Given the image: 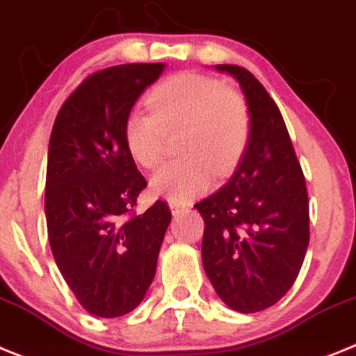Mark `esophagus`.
Returning a JSON list of instances; mask_svg holds the SVG:
<instances>
[{
    "instance_id": "esophagus-1",
    "label": "esophagus",
    "mask_w": 356,
    "mask_h": 356,
    "mask_svg": "<svg viewBox=\"0 0 356 356\" xmlns=\"http://www.w3.org/2000/svg\"><path fill=\"white\" fill-rule=\"evenodd\" d=\"M170 209H172V214H174V216H177V214H182L184 211H188V206H184V204H179V202L170 200Z\"/></svg>"
}]
</instances>
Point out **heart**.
Here are the masks:
<instances>
[{
    "label": "heart",
    "mask_w": 356,
    "mask_h": 356,
    "mask_svg": "<svg viewBox=\"0 0 356 356\" xmlns=\"http://www.w3.org/2000/svg\"><path fill=\"white\" fill-rule=\"evenodd\" d=\"M150 113L133 110L124 120V142L145 170L165 161L166 134L179 133L181 159L154 175L150 188L174 202L207 190L213 172L227 175L245 156L252 134L248 104L220 79L184 72L158 85L147 97Z\"/></svg>",
    "instance_id": "obj_1"
}]
</instances>
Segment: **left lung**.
<instances>
[{"mask_svg":"<svg viewBox=\"0 0 356 356\" xmlns=\"http://www.w3.org/2000/svg\"><path fill=\"white\" fill-rule=\"evenodd\" d=\"M238 79L252 134L238 172L195 207L204 218L202 262L218 296L252 314L275 305L296 280L309 246V193L280 110L250 70Z\"/></svg>","mask_w":356,"mask_h":356,"instance_id":"left-lung-1","label":"left lung"}]
</instances>
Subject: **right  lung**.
<instances>
[{"mask_svg":"<svg viewBox=\"0 0 356 356\" xmlns=\"http://www.w3.org/2000/svg\"><path fill=\"white\" fill-rule=\"evenodd\" d=\"M165 63H124L86 76L54 118L47 150L51 252L86 312L118 318L138 307L172 220L166 202L136 213L147 181L124 142V120Z\"/></svg>","mask_w":356,"mask_h":356,"instance_id":"obj_1","label":"right lung"}]
</instances>
